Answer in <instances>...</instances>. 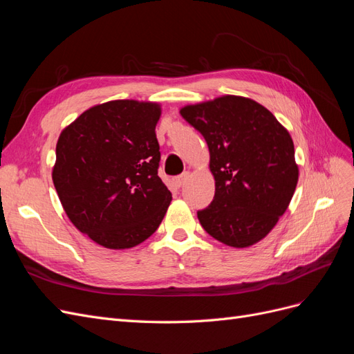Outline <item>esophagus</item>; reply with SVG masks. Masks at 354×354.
<instances>
[{"label": "esophagus", "instance_id": "34e87169", "mask_svg": "<svg viewBox=\"0 0 354 354\" xmlns=\"http://www.w3.org/2000/svg\"><path fill=\"white\" fill-rule=\"evenodd\" d=\"M189 178V173H183V174H180V176H177L176 178H174V185L177 186V187H181L183 186L185 183H186V180Z\"/></svg>", "mask_w": 354, "mask_h": 354}]
</instances>
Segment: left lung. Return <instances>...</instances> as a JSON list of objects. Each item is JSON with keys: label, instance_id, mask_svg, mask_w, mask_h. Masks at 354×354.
Here are the masks:
<instances>
[{"label": "left lung", "instance_id": "left-lung-1", "mask_svg": "<svg viewBox=\"0 0 354 354\" xmlns=\"http://www.w3.org/2000/svg\"><path fill=\"white\" fill-rule=\"evenodd\" d=\"M181 116L209 149L216 194L201 226L234 248L261 241L286 211L298 181L292 138L264 106L238 95L186 106Z\"/></svg>", "mask_w": 354, "mask_h": 354}]
</instances>
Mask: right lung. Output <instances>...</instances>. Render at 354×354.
Segmentation results:
<instances>
[{"label": "right lung", "mask_w": 354, "mask_h": 354, "mask_svg": "<svg viewBox=\"0 0 354 354\" xmlns=\"http://www.w3.org/2000/svg\"><path fill=\"white\" fill-rule=\"evenodd\" d=\"M160 108L136 100L85 111L62 131L53 183L69 220L95 243L125 250L156 232L171 192L158 176Z\"/></svg>", "instance_id": "right-lung-1"}]
</instances>
